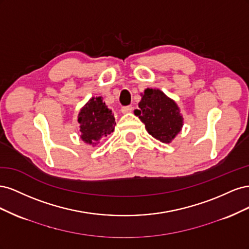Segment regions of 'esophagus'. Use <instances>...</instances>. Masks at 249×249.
I'll return each mask as SVG.
<instances>
[{"label":"esophagus","mask_w":249,"mask_h":249,"mask_svg":"<svg viewBox=\"0 0 249 249\" xmlns=\"http://www.w3.org/2000/svg\"><path fill=\"white\" fill-rule=\"evenodd\" d=\"M132 110H133L132 106H125V107L122 108V112L124 113V114H127V113L132 112Z\"/></svg>","instance_id":"esophagus-1"}]
</instances>
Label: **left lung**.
<instances>
[{
    "label": "left lung",
    "mask_w": 249,
    "mask_h": 249,
    "mask_svg": "<svg viewBox=\"0 0 249 249\" xmlns=\"http://www.w3.org/2000/svg\"><path fill=\"white\" fill-rule=\"evenodd\" d=\"M138 107L139 110H135L134 114L157 140L170 143L182 130L184 118L178 104L160 89L146 88L141 93Z\"/></svg>",
    "instance_id": "left-lung-1"
}]
</instances>
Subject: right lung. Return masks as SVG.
Masks as SVG:
<instances>
[{
	"mask_svg": "<svg viewBox=\"0 0 249 249\" xmlns=\"http://www.w3.org/2000/svg\"><path fill=\"white\" fill-rule=\"evenodd\" d=\"M81 139L95 146L100 140L114 131L115 118L112 110L103 102L102 96H92L79 112Z\"/></svg>",
	"mask_w": 249,
	"mask_h": 249,
	"instance_id": "1",
	"label": "right lung"
}]
</instances>
